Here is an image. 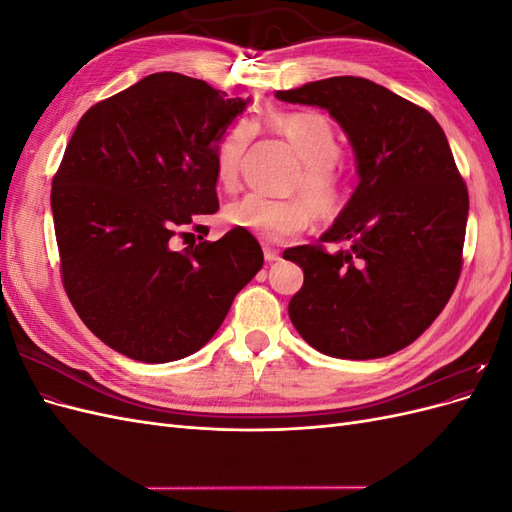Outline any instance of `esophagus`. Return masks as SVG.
I'll list each match as a JSON object with an SVG mask.
<instances>
[{
    "label": "esophagus",
    "mask_w": 512,
    "mask_h": 512,
    "mask_svg": "<svg viewBox=\"0 0 512 512\" xmlns=\"http://www.w3.org/2000/svg\"><path fill=\"white\" fill-rule=\"evenodd\" d=\"M265 260L267 262H277V260H280V252L273 250V247H265Z\"/></svg>",
    "instance_id": "1"
}]
</instances>
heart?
Returning a JSON list of instances; mask_svg holds the SVG:
<instances>
[{
  "mask_svg": "<svg viewBox=\"0 0 512 512\" xmlns=\"http://www.w3.org/2000/svg\"><path fill=\"white\" fill-rule=\"evenodd\" d=\"M265 123L301 160V168L290 181V192L301 198L273 200L247 194L226 207L224 218L239 230L277 241L305 230L316 215L320 220H333L344 209L346 190L335 164L342 156V145L331 119L318 111H273ZM250 138V123H239L220 141L215 151V179L222 188H235Z\"/></svg>",
  "mask_w": 512,
  "mask_h": 512,
  "instance_id": "b5f03b06",
  "label": "heart"
}]
</instances>
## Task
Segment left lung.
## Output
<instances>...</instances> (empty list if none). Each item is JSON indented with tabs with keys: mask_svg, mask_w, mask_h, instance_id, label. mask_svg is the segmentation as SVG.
<instances>
[{
	"mask_svg": "<svg viewBox=\"0 0 512 512\" xmlns=\"http://www.w3.org/2000/svg\"><path fill=\"white\" fill-rule=\"evenodd\" d=\"M275 98L329 111L356 158L359 185L320 242L288 247L303 286L288 316L305 342L367 361L410 346L440 316L461 273L468 188L440 123L359 76H333Z\"/></svg>",
	"mask_w": 512,
	"mask_h": 512,
	"instance_id": "obj_1",
	"label": "left lung"
}]
</instances>
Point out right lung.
I'll use <instances>...</instances> for the list:
<instances>
[{
	"mask_svg": "<svg viewBox=\"0 0 512 512\" xmlns=\"http://www.w3.org/2000/svg\"><path fill=\"white\" fill-rule=\"evenodd\" d=\"M252 100L156 72L81 117L53 179L61 280L76 314L128 359L179 361L220 329L262 267L250 232L175 250L218 211L215 151ZM190 232H181V237Z\"/></svg>",
	"mask_w": 512,
	"mask_h": 512,
	"instance_id": "add662e5",
	"label": "right lung"
}]
</instances>
